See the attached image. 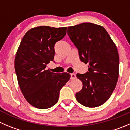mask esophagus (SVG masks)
<instances>
[{"label":"esophagus","instance_id":"34e87169","mask_svg":"<svg viewBox=\"0 0 130 130\" xmlns=\"http://www.w3.org/2000/svg\"><path fill=\"white\" fill-rule=\"evenodd\" d=\"M71 78V80H75L76 78V75L74 73L71 74V78Z\"/></svg>","mask_w":130,"mask_h":130}]
</instances>
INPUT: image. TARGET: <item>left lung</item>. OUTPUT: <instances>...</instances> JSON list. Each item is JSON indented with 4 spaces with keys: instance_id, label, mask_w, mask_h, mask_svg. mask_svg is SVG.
Listing matches in <instances>:
<instances>
[{
    "instance_id": "obj_1",
    "label": "left lung",
    "mask_w": 130,
    "mask_h": 130,
    "mask_svg": "<svg viewBox=\"0 0 130 130\" xmlns=\"http://www.w3.org/2000/svg\"><path fill=\"white\" fill-rule=\"evenodd\" d=\"M68 34L78 50L82 62L89 63V71L76 75L82 89L76 99L87 107H96L108 100L119 77V57L114 42L102 26L82 23L68 27Z\"/></svg>"
}]
</instances>
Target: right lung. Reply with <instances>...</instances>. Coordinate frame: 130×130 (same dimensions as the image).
Instances as JSON below:
<instances>
[{"label":"right lung","mask_w":130,"mask_h":130,"mask_svg":"<svg viewBox=\"0 0 130 130\" xmlns=\"http://www.w3.org/2000/svg\"><path fill=\"white\" fill-rule=\"evenodd\" d=\"M66 34V27H34L25 33L17 51L14 68L20 89L27 102L37 108L56 104L60 89L70 78L68 73L45 69L54 59V45Z\"/></svg>","instance_id":"right-lung-1"}]
</instances>
